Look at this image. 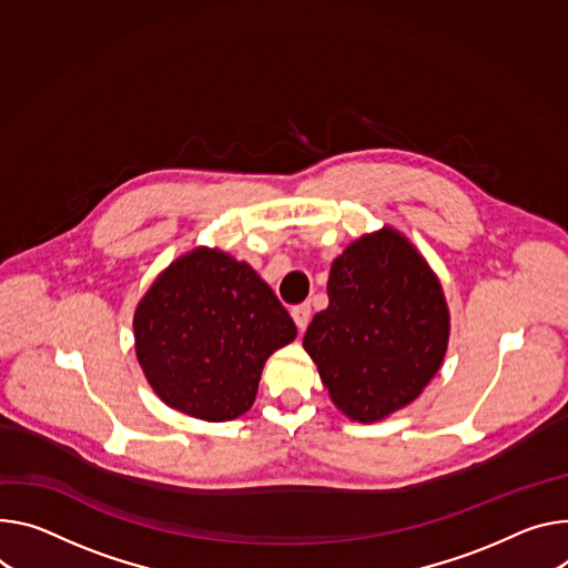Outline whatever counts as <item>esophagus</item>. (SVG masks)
Returning <instances> with one entry per match:
<instances>
[{"label":"esophagus","instance_id":"34e87169","mask_svg":"<svg viewBox=\"0 0 568 568\" xmlns=\"http://www.w3.org/2000/svg\"><path fill=\"white\" fill-rule=\"evenodd\" d=\"M311 303H301V305H294L292 307V320H294V324H296V328L303 333L305 331V326H307V322H311Z\"/></svg>","mask_w":568,"mask_h":568}]
</instances>
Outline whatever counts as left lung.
<instances>
[{
    "mask_svg": "<svg viewBox=\"0 0 568 568\" xmlns=\"http://www.w3.org/2000/svg\"><path fill=\"white\" fill-rule=\"evenodd\" d=\"M450 317L424 255L385 226L335 257L328 307L303 348L333 403L353 422H381L415 400L439 372Z\"/></svg>",
    "mask_w": 568,
    "mask_h": 568,
    "instance_id": "8db88e82",
    "label": "left lung"
}]
</instances>
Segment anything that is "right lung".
Masks as SVG:
<instances>
[{"mask_svg":"<svg viewBox=\"0 0 568 568\" xmlns=\"http://www.w3.org/2000/svg\"><path fill=\"white\" fill-rule=\"evenodd\" d=\"M133 333L138 363L163 403L194 419L231 422L253 405L267 357L296 326L246 263L199 246L153 281Z\"/></svg>","mask_w":568,"mask_h":568,"instance_id":"add662e5","label":"right lung"}]
</instances>
